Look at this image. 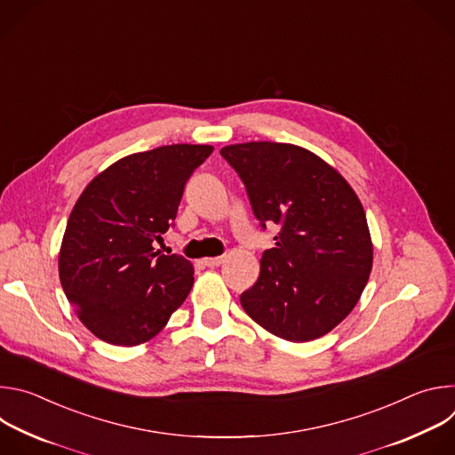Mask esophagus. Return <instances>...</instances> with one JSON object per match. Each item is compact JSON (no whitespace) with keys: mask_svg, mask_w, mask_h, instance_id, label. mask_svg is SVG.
Here are the masks:
<instances>
[{"mask_svg":"<svg viewBox=\"0 0 455 455\" xmlns=\"http://www.w3.org/2000/svg\"><path fill=\"white\" fill-rule=\"evenodd\" d=\"M204 263L209 268H216V267H221L225 263V257H209V259H205Z\"/></svg>","mask_w":455,"mask_h":455,"instance_id":"obj_1","label":"esophagus"}]
</instances>
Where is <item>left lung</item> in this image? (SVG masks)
Masks as SVG:
<instances>
[{"mask_svg": "<svg viewBox=\"0 0 455 455\" xmlns=\"http://www.w3.org/2000/svg\"><path fill=\"white\" fill-rule=\"evenodd\" d=\"M263 228L279 225L261 274L241 293L251 320L290 342L330 333L356 306L372 268L363 207L344 176L311 151L279 142L227 146Z\"/></svg>", "mask_w": 455, "mask_h": 455, "instance_id": "1", "label": "left lung"}]
</instances>
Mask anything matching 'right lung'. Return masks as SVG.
Returning a JSON list of instances; mask_svg holds the SVG:
<instances>
[{
  "mask_svg": "<svg viewBox=\"0 0 455 455\" xmlns=\"http://www.w3.org/2000/svg\"><path fill=\"white\" fill-rule=\"evenodd\" d=\"M212 146L172 144L120 158L79 196L59 251V279L84 326L113 346L156 337L183 304L194 268L155 251L183 188Z\"/></svg>",
  "mask_w": 455,
  "mask_h": 455,
  "instance_id": "add662e5",
  "label": "right lung"
}]
</instances>
